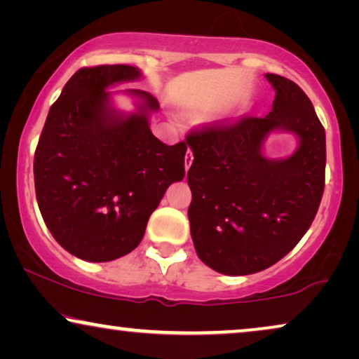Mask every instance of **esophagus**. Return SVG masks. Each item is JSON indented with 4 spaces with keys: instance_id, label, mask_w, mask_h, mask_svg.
Instances as JSON below:
<instances>
[{
    "instance_id": "34e87169",
    "label": "esophagus",
    "mask_w": 359,
    "mask_h": 359,
    "mask_svg": "<svg viewBox=\"0 0 359 359\" xmlns=\"http://www.w3.org/2000/svg\"><path fill=\"white\" fill-rule=\"evenodd\" d=\"M191 163H193V154H191V151L188 150V154H186V156H184V166H186V171L189 170Z\"/></svg>"
}]
</instances>
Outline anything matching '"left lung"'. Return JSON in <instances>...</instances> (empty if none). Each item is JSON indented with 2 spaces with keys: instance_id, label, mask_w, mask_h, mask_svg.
I'll return each instance as SVG.
<instances>
[{
  "instance_id": "obj_1",
  "label": "left lung",
  "mask_w": 359,
  "mask_h": 359,
  "mask_svg": "<svg viewBox=\"0 0 359 359\" xmlns=\"http://www.w3.org/2000/svg\"><path fill=\"white\" fill-rule=\"evenodd\" d=\"M264 76L276 91L269 114L186 137L194 155L188 217L196 253L229 276L263 271L286 257L311 227L325 188V129L311 100L287 78ZM273 131L297 137L291 157L264 156Z\"/></svg>"
}]
</instances>
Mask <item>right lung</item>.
<instances>
[{
  "label": "right lung",
  "instance_id": "1",
  "mask_svg": "<svg viewBox=\"0 0 359 359\" xmlns=\"http://www.w3.org/2000/svg\"><path fill=\"white\" fill-rule=\"evenodd\" d=\"M140 76L130 65L80 68L48 111L34 155L43 222L68 253L85 262L130 253L168 186L184 178V142L166 145L150 130L158 101L147 91L126 90L137 109L126 114L112 104L107 88Z\"/></svg>",
  "mask_w": 359,
  "mask_h": 359
}]
</instances>
